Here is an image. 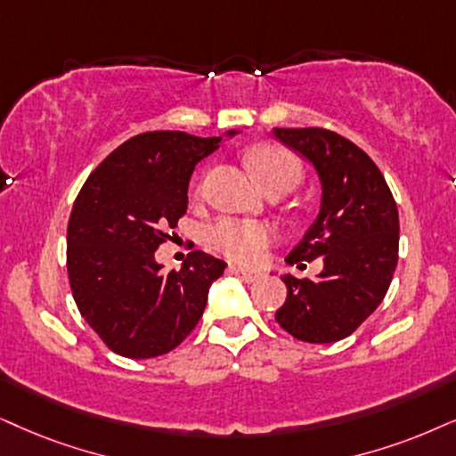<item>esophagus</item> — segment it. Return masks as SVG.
<instances>
[{"instance_id":"1","label":"esophagus","mask_w":456,"mask_h":456,"mask_svg":"<svg viewBox=\"0 0 456 456\" xmlns=\"http://www.w3.org/2000/svg\"><path fill=\"white\" fill-rule=\"evenodd\" d=\"M229 273L235 275V278H240L241 281H248V284H250V281H256L258 280L256 271H250V269H244V267H235V265H232V267H229Z\"/></svg>"}]
</instances>
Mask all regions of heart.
Here are the masks:
<instances>
[{"mask_svg": "<svg viewBox=\"0 0 456 456\" xmlns=\"http://www.w3.org/2000/svg\"><path fill=\"white\" fill-rule=\"evenodd\" d=\"M252 175L265 191L275 187L292 189L298 185L303 176L301 161L286 149L275 145H258L248 153ZM201 176L193 178L191 195H201ZM278 238L273 224L263 221H250V218H221L206 229V244L212 250L221 252L235 263H256L263 256L265 248Z\"/></svg>", "mask_w": 456, "mask_h": 456, "instance_id": "1", "label": "heart"}]
</instances>
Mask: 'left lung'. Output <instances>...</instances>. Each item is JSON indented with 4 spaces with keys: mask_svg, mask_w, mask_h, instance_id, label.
I'll return each mask as SVG.
<instances>
[{
    "mask_svg": "<svg viewBox=\"0 0 456 456\" xmlns=\"http://www.w3.org/2000/svg\"><path fill=\"white\" fill-rule=\"evenodd\" d=\"M273 136L307 158L322 181L320 215L286 263L324 256L315 280L281 278L288 297L275 322L298 341L337 343L387 295L400 246L395 200L377 164L349 138L326 128H273Z\"/></svg>",
    "mask_w": 456,
    "mask_h": 456,
    "instance_id": "obj_1",
    "label": "left lung"
}]
</instances>
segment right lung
Here are the masks:
<instances>
[{"mask_svg": "<svg viewBox=\"0 0 456 456\" xmlns=\"http://www.w3.org/2000/svg\"><path fill=\"white\" fill-rule=\"evenodd\" d=\"M221 136L178 130L132 136L96 166L67 227L69 284L82 318L115 354L147 360L178 347L198 326L224 265L201 250L166 273L155 250L176 238L195 164ZM193 246V244H191Z\"/></svg>", "mask_w": 456, "mask_h": 456, "instance_id": "right-lung-1", "label": "right lung"}]
</instances>
